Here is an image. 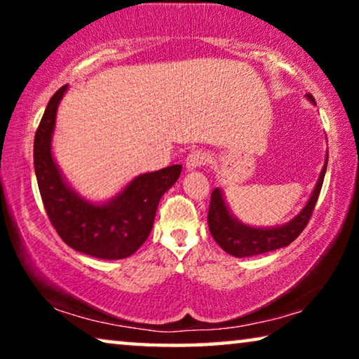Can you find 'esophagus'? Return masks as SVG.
<instances>
[{
    "instance_id": "obj_1",
    "label": "esophagus",
    "mask_w": 359,
    "mask_h": 359,
    "mask_svg": "<svg viewBox=\"0 0 359 359\" xmlns=\"http://www.w3.org/2000/svg\"><path fill=\"white\" fill-rule=\"evenodd\" d=\"M208 160H209V155L204 154V151H201V150L191 151V154L188 155V158H186V170L193 171L196 168H201V166H203Z\"/></svg>"
}]
</instances>
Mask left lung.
Listing matches in <instances>:
<instances>
[{
	"instance_id": "left-lung-1",
	"label": "left lung",
	"mask_w": 359,
	"mask_h": 359,
	"mask_svg": "<svg viewBox=\"0 0 359 359\" xmlns=\"http://www.w3.org/2000/svg\"><path fill=\"white\" fill-rule=\"evenodd\" d=\"M306 97L316 106V100L311 95H306ZM327 161L328 151L325 156V165H323L320 171L317 184L313 186L311 198H309L301 212L289 220V222L276 225V227H253V225L243 224L242 220L235 217L227 203H225L222 189L215 188L212 194H210L208 215L209 230L215 242L220 245L224 252L237 258L255 257V255L273 252V250L284 248L289 243H292L301 235L302 230L306 229L309 219L312 215V210L316 208L323 184V178H325Z\"/></svg>"
}]
</instances>
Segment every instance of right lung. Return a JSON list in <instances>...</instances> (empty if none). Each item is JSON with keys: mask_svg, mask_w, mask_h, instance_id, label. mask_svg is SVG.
<instances>
[{"mask_svg": "<svg viewBox=\"0 0 359 359\" xmlns=\"http://www.w3.org/2000/svg\"><path fill=\"white\" fill-rule=\"evenodd\" d=\"M67 90L68 85L62 86L50 97L34 139V168L43 208L68 247L100 259L127 258L149 238L161 196L178 181L183 166L135 176L102 203L83 198L65 180L52 154L57 109Z\"/></svg>", "mask_w": 359, "mask_h": 359, "instance_id": "1", "label": "right lung"}]
</instances>
